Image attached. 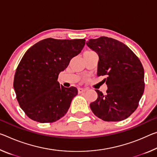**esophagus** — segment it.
Listing matches in <instances>:
<instances>
[{
  "label": "esophagus",
  "instance_id": "obj_1",
  "mask_svg": "<svg viewBox=\"0 0 157 157\" xmlns=\"http://www.w3.org/2000/svg\"><path fill=\"white\" fill-rule=\"evenodd\" d=\"M86 91V89H84V88H78V92L79 94L81 93H83V92Z\"/></svg>",
  "mask_w": 157,
  "mask_h": 157
}]
</instances>
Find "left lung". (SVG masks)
Returning a JSON list of instances; mask_svg holds the SVG:
<instances>
[{"instance_id": "8db88e82", "label": "left lung", "mask_w": 157, "mask_h": 157, "mask_svg": "<svg viewBox=\"0 0 157 157\" xmlns=\"http://www.w3.org/2000/svg\"><path fill=\"white\" fill-rule=\"evenodd\" d=\"M86 45L98 54L97 75L106 76L108 86L105 94L96 90L98 98L90 103L91 110L103 121L124 120L136 110L143 94V65L128 47L113 38L90 39Z\"/></svg>"}]
</instances>
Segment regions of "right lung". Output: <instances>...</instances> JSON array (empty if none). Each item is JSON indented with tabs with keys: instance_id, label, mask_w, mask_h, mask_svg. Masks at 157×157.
<instances>
[{
	"instance_id": "obj_1",
	"label": "right lung",
	"mask_w": 157,
	"mask_h": 157,
	"mask_svg": "<svg viewBox=\"0 0 157 157\" xmlns=\"http://www.w3.org/2000/svg\"><path fill=\"white\" fill-rule=\"evenodd\" d=\"M84 44V39L47 38L24 54L14 75L13 86L19 105L30 119L51 123L66 114L78 89L64 87L57 79Z\"/></svg>"
}]
</instances>
